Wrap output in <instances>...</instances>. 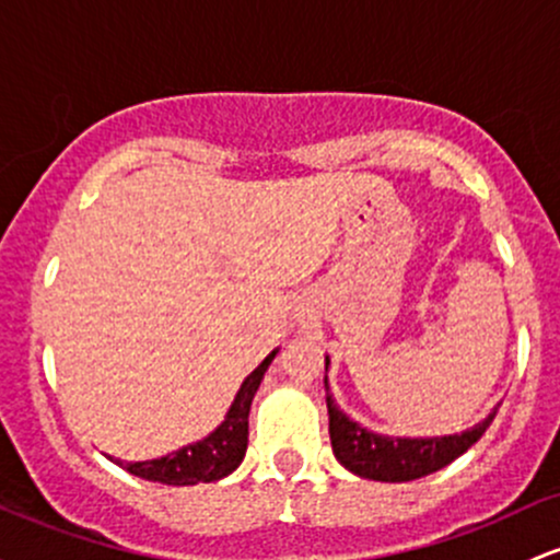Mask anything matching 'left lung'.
I'll use <instances>...</instances> for the list:
<instances>
[{
  "label": "left lung",
  "mask_w": 560,
  "mask_h": 560,
  "mask_svg": "<svg viewBox=\"0 0 560 560\" xmlns=\"http://www.w3.org/2000/svg\"><path fill=\"white\" fill-rule=\"evenodd\" d=\"M324 366H329V359L324 361ZM324 388H327L331 452L350 472L372 478V481H415V478L446 468L487 433L497 415V411H491L487 420L478 422L476 428L465 430V433L441 435V439H388V435H377L361 428L359 422L348 420L337 409L335 398L329 396L327 380H324Z\"/></svg>",
  "instance_id": "obj_1"
}]
</instances>
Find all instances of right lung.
<instances>
[{
  "label": "right lung",
  "instance_id": "obj_1",
  "mask_svg": "<svg viewBox=\"0 0 560 560\" xmlns=\"http://www.w3.org/2000/svg\"><path fill=\"white\" fill-rule=\"evenodd\" d=\"M273 355L276 350L266 355V361L244 380L236 398H233L229 415H225L223 425L207 435L205 441L183 446V450L172 452L167 457L145 459V463H121V459H114V463L130 470L132 476L145 478V481L167 483V487H194V483H210L229 476V472L238 468L244 452H247L252 398L260 388V380L270 361H273Z\"/></svg>",
  "mask_w": 560,
  "mask_h": 560
}]
</instances>
